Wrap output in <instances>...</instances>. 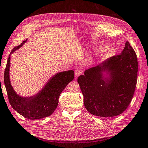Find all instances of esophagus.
<instances>
[{
  "mask_svg": "<svg viewBox=\"0 0 148 148\" xmlns=\"http://www.w3.org/2000/svg\"><path fill=\"white\" fill-rule=\"evenodd\" d=\"M82 74V71L81 69H75V77H77L78 76H79L80 75H81Z\"/></svg>",
  "mask_w": 148,
  "mask_h": 148,
  "instance_id": "1",
  "label": "esophagus"
}]
</instances>
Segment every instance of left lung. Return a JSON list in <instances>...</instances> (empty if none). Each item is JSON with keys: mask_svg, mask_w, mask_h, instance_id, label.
Returning a JSON list of instances; mask_svg holds the SVG:
<instances>
[{"mask_svg": "<svg viewBox=\"0 0 148 148\" xmlns=\"http://www.w3.org/2000/svg\"><path fill=\"white\" fill-rule=\"evenodd\" d=\"M138 62L128 41L120 54L108 59L102 64L91 67L79 76L77 82L88 112L101 117H113L128 108L136 86ZM109 70L111 79H103L101 72Z\"/></svg>", "mask_w": 148, "mask_h": 148, "instance_id": "left-lung-1", "label": "left lung"}]
</instances>
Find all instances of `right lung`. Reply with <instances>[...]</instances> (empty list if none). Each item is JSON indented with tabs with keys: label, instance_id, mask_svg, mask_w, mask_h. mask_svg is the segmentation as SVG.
<instances>
[{
	"label": "right lung",
	"instance_id": "add662e5",
	"mask_svg": "<svg viewBox=\"0 0 148 148\" xmlns=\"http://www.w3.org/2000/svg\"><path fill=\"white\" fill-rule=\"evenodd\" d=\"M27 41V40L23 41L20 45L15 46L10 52L4 71V84L8 101L15 110L28 119H40L51 115L55 110L61 93L74 78V71L71 70L56 74L49 80L41 91L35 96L28 98L18 96L12 88L9 79L10 56Z\"/></svg>",
	"mask_w": 148,
	"mask_h": 148
}]
</instances>
